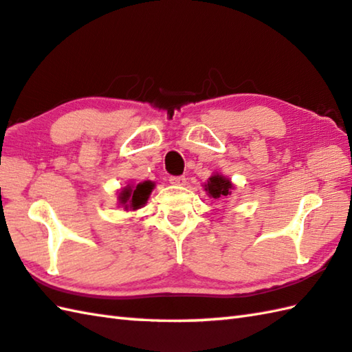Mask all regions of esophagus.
Wrapping results in <instances>:
<instances>
[{"instance_id": "obj_1", "label": "esophagus", "mask_w": 352, "mask_h": 352, "mask_svg": "<svg viewBox=\"0 0 352 352\" xmlns=\"http://www.w3.org/2000/svg\"><path fill=\"white\" fill-rule=\"evenodd\" d=\"M169 183L175 186H184L186 184V177L184 175H174L169 177Z\"/></svg>"}]
</instances>
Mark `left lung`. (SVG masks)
I'll return each instance as SVG.
<instances>
[{"instance_id": "obj_1", "label": "left lung", "mask_w": 352, "mask_h": 352, "mask_svg": "<svg viewBox=\"0 0 352 352\" xmlns=\"http://www.w3.org/2000/svg\"><path fill=\"white\" fill-rule=\"evenodd\" d=\"M233 186L230 180H227L223 175H213L209 178L208 184H206V190L209 192V195L213 198H223L230 195V190Z\"/></svg>"}]
</instances>
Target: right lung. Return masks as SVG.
Instances as JSON below:
<instances>
[{
  "label": "right lung",
  "mask_w": 352,
  "mask_h": 352,
  "mask_svg": "<svg viewBox=\"0 0 352 352\" xmlns=\"http://www.w3.org/2000/svg\"><path fill=\"white\" fill-rule=\"evenodd\" d=\"M154 188V183L151 182H143L139 183L134 188H126L120 192V203L125 206V209H139L142 206L146 203V199L151 194V190Z\"/></svg>",
  "instance_id": "obj_1"
}]
</instances>
